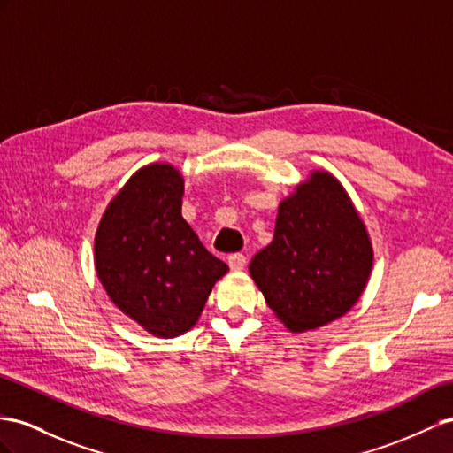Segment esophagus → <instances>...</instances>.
Listing matches in <instances>:
<instances>
[{"label": "esophagus", "instance_id": "34e87169", "mask_svg": "<svg viewBox=\"0 0 453 453\" xmlns=\"http://www.w3.org/2000/svg\"><path fill=\"white\" fill-rule=\"evenodd\" d=\"M227 264H229L231 270L239 272V270H242V268H245V265H247V257H245V254H241V252L229 254V257H227Z\"/></svg>", "mask_w": 453, "mask_h": 453}]
</instances>
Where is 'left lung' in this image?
Returning a JSON list of instances; mask_svg holds the SVG:
<instances>
[{
    "label": "left lung",
    "instance_id": "obj_1",
    "mask_svg": "<svg viewBox=\"0 0 453 453\" xmlns=\"http://www.w3.org/2000/svg\"><path fill=\"white\" fill-rule=\"evenodd\" d=\"M373 268V245L342 183L311 170L277 208L273 241L249 264L265 304L291 333L342 318Z\"/></svg>",
    "mask_w": 453,
    "mask_h": 453
}]
</instances>
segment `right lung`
Wrapping results in <instances>:
<instances>
[{
	"label": "right lung",
	"instance_id": "right-lung-1",
	"mask_svg": "<svg viewBox=\"0 0 453 453\" xmlns=\"http://www.w3.org/2000/svg\"><path fill=\"white\" fill-rule=\"evenodd\" d=\"M181 196L176 166H142L107 204L94 242L97 277L112 304L160 339L188 333L227 273L183 219Z\"/></svg>",
	"mask_w": 453,
	"mask_h": 453
}]
</instances>
